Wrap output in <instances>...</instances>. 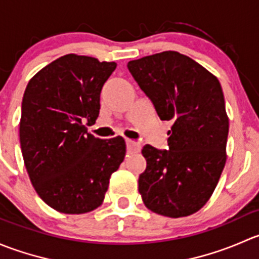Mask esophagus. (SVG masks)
I'll return each mask as SVG.
<instances>
[{
	"label": "esophagus",
	"mask_w": 259,
	"mask_h": 259,
	"mask_svg": "<svg viewBox=\"0 0 259 259\" xmlns=\"http://www.w3.org/2000/svg\"><path fill=\"white\" fill-rule=\"evenodd\" d=\"M125 142H126L127 153H137V151H139L140 148H142V145H140V143L135 142V140L126 139V140H125Z\"/></svg>",
	"instance_id": "34e87169"
}]
</instances>
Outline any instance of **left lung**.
Returning <instances> with one entry per match:
<instances>
[{"instance_id": "8db88e82", "label": "left lung", "mask_w": 259, "mask_h": 259, "mask_svg": "<svg viewBox=\"0 0 259 259\" xmlns=\"http://www.w3.org/2000/svg\"><path fill=\"white\" fill-rule=\"evenodd\" d=\"M160 120L173 121L169 150L145 145L139 193L148 209L179 218L209 200L226 165L229 120L218 79L190 57L164 51L127 62Z\"/></svg>"}]
</instances>
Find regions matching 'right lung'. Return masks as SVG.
<instances>
[{
  "instance_id": "add662e5",
  "label": "right lung",
  "mask_w": 259,
  "mask_h": 259,
  "mask_svg": "<svg viewBox=\"0 0 259 259\" xmlns=\"http://www.w3.org/2000/svg\"><path fill=\"white\" fill-rule=\"evenodd\" d=\"M115 62L69 54L37 72L22 99L20 143L38 197L65 214L100 207L111 174L124 160L121 137L88 133L100 111V93Z\"/></svg>"
}]
</instances>
